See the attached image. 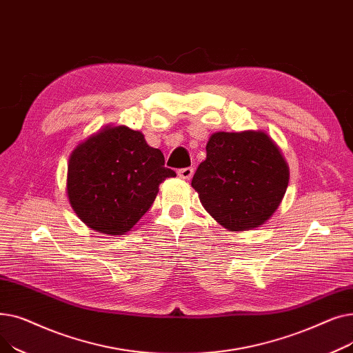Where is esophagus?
<instances>
[{
  "label": "esophagus",
  "mask_w": 353,
  "mask_h": 353,
  "mask_svg": "<svg viewBox=\"0 0 353 353\" xmlns=\"http://www.w3.org/2000/svg\"><path fill=\"white\" fill-rule=\"evenodd\" d=\"M193 173H194L193 167H184V169H180V170L177 172L179 177L183 179V180H190L192 176H193Z\"/></svg>",
  "instance_id": "esophagus-1"
}]
</instances>
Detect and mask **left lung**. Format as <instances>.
Here are the masks:
<instances>
[{
	"mask_svg": "<svg viewBox=\"0 0 353 353\" xmlns=\"http://www.w3.org/2000/svg\"><path fill=\"white\" fill-rule=\"evenodd\" d=\"M206 152L192 180L203 208L232 232L262 226L279 208L289 183L279 147L263 132H219L210 136Z\"/></svg>",
	"mask_w": 353,
	"mask_h": 353,
	"instance_id": "8db88e82",
	"label": "left lung"
}]
</instances>
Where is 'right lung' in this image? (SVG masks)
<instances>
[{"instance_id": "1", "label": "right lung", "mask_w": 353, "mask_h": 353, "mask_svg": "<svg viewBox=\"0 0 353 353\" xmlns=\"http://www.w3.org/2000/svg\"><path fill=\"white\" fill-rule=\"evenodd\" d=\"M159 148L125 125L104 127L70 156L67 194L81 221L100 233L124 234L150 209L160 183L174 177Z\"/></svg>"}]
</instances>
